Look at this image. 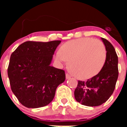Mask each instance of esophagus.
<instances>
[{
	"label": "esophagus",
	"instance_id": "obj_1",
	"mask_svg": "<svg viewBox=\"0 0 127 127\" xmlns=\"http://www.w3.org/2000/svg\"><path fill=\"white\" fill-rule=\"evenodd\" d=\"M65 76H66V79H70V77H71V76H70V75L68 73H66Z\"/></svg>",
	"mask_w": 127,
	"mask_h": 127
}]
</instances>
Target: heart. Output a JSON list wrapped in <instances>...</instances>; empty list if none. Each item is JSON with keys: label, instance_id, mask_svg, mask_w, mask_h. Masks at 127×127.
I'll list each match as a JSON object with an SVG mask.
<instances>
[{"label": "heart", "instance_id": "heart-1", "mask_svg": "<svg viewBox=\"0 0 127 127\" xmlns=\"http://www.w3.org/2000/svg\"><path fill=\"white\" fill-rule=\"evenodd\" d=\"M59 63L68 61L70 71L76 77L86 79L97 75L104 67L107 51L104 44L94 38L83 37L68 41L55 54Z\"/></svg>", "mask_w": 127, "mask_h": 127}]
</instances>
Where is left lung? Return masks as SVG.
Masks as SVG:
<instances>
[{
	"instance_id": "1",
	"label": "left lung",
	"mask_w": 127,
	"mask_h": 127,
	"mask_svg": "<svg viewBox=\"0 0 127 127\" xmlns=\"http://www.w3.org/2000/svg\"><path fill=\"white\" fill-rule=\"evenodd\" d=\"M107 51V58L102 70L86 81H78L74 97L86 106H98L113 94L118 77V58L115 49L107 39L102 38Z\"/></svg>"
}]
</instances>
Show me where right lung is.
<instances>
[{"mask_svg":"<svg viewBox=\"0 0 127 127\" xmlns=\"http://www.w3.org/2000/svg\"><path fill=\"white\" fill-rule=\"evenodd\" d=\"M61 41H26L12 53L7 69L11 90L22 105L38 108L50 104L65 79V71L50 66Z\"/></svg>","mask_w":127,"mask_h":127,"instance_id":"obj_1","label":"right lung"}]
</instances>
